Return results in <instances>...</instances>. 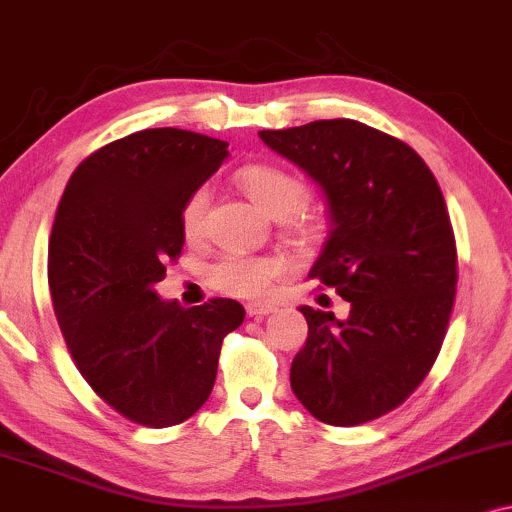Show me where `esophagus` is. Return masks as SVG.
Returning <instances> with one entry per match:
<instances>
[{"mask_svg":"<svg viewBox=\"0 0 512 512\" xmlns=\"http://www.w3.org/2000/svg\"><path fill=\"white\" fill-rule=\"evenodd\" d=\"M245 312H248L250 317H267L276 312V305L272 303H248L245 305Z\"/></svg>","mask_w":512,"mask_h":512,"instance_id":"esophagus-1","label":"esophagus"}]
</instances>
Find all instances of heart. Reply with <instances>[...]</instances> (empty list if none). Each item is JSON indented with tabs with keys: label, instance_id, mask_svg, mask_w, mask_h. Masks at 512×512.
<instances>
[{
	"label": "heart",
	"instance_id": "b5f03b06",
	"mask_svg": "<svg viewBox=\"0 0 512 512\" xmlns=\"http://www.w3.org/2000/svg\"><path fill=\"white\" fill-rule=\"evenodd\" d=\"M238 186L245 195L264 209L269 217L283 221V231L295 243H307L324 229V209L307 202L305 178L286 166L257 162L248 164L236 174ZM209 195L197 188L186 197L181 207L183 236L195 240L202 236L207 221ZM281 267L272 257H257L248 252H224L207 267V283L219 293L238 298H257L269 291Z\"/></svg>",
	"mask_w": 512,
	"mask_h": 512
}]
</instances>
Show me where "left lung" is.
<instances>
[{
    "label": "left lung",
    "instance_id": "obj_1",
    "mask_svg": "<svg viewBox=\"0 0 512 512\" xmlns=\"http://www.w3.org/2000/svg\"><path fill=\"white\" fill-rule=\"evenodd\" d=\"M260 138L322 186L331 233L310 279L350 303L346 319L300 307L291 389L324 424L377 420L427 377L453 312L458 250L439 183L410 145L360 121Z\"/></svg>",
    "mask_w": 512,
    "mask_h": 512
}]
</instances>
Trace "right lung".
Instances as JSON below:
<instances>
[{
  "mask_svg": "<svg viewBox=\"0 0 512 512\" xmlns=\"http://www.w3.org/2000/svg\"><path fill=\"white\" fill-rule=\"evenodd\" d=\"M226 147L145 128L85 157L59 200L47 279L61 336L90 389L143 427H174L205 405L221 341L245 319L236 300L181 307L155 293L183 250V202Z\"/></svg>",
  "mask_w": 512,
  "mask_h": 512,
  "instance_id": "right-lung-1",
  "label": "right lung"
}]
</instances>
